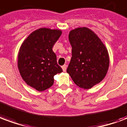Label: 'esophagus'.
<instances>
[{"instance_id":"34e87169","label":"esophagus","mask_w":127,"mask_h":127,"mask_svg":"<svg viewBox=\"0 0 127 127\" xmlns=\"http://www.w3.org/2000/svg\"><path fill=\"white\" fill-rule=\"evenodd\" d=\"M62 68H63V72H65L66 70V64H64L63 66H62Z\"/></svg>"}]
</instances>
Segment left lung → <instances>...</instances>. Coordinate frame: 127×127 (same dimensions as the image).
I'll return each mask as SVG.
<instances>
[{"label":"left lung","instance_id":"obj_1","mask_svg":"<svg viewBox=\"0 0 127 127\" xmlns=\"http://www.w3.org/2000/svg\"><path fill=\"white\" fill-rule=\"evenodd\" d=\"M68 40L72 57L66 72L77 86L89 90L106 75L110 64L108 50L97 35L85 27L71 30Z\"/></svg>","mask_w":127,"mask_h":127}]
</instances>
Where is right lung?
<instances>
[{"label":"right lung","instance_id":"right-lung-1","mask_svg":"<svg viewBox=\"0 0 127 127\" xmlns=\"http://www.w3.org/2000/svg\"><path fill=\"white\" fill-rule=\"evenodd\" d=\"M62 34L61 30L40 28L31 33L21 45L17 66L21 77L39 92L54 83V76L63 72L52 48Z\"/></svg>","mask_w":127,"mask_h":127}]
</instances>
